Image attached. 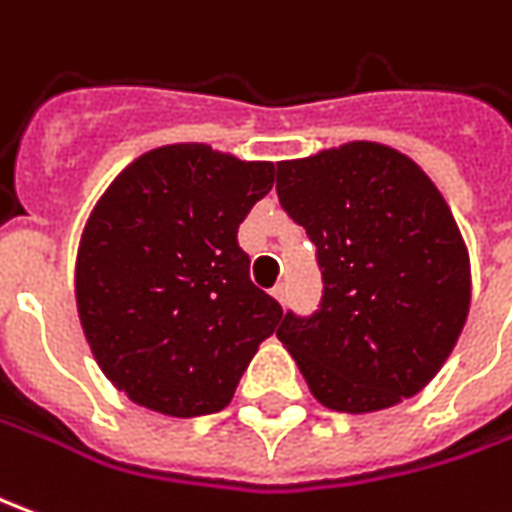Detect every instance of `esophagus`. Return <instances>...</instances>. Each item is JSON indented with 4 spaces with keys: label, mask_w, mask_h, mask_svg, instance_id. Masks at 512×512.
Masks as SVG:
<instances>
[{
    "label": "esophagus",
    "mask_w": 512,
    "mask_h": 512,
    "mask_svg": "<svg viewBox=\"0 0 512 512\" xmlns=\"http://www.w3.org/2000/svg\"><path fill=\"white\" fill-rule=\"evenodd\" d=\"M271 297L280 302V305H285V283L274 285V288H271Z\"/></svg>",
    "instance_id": "1"
}]
</instances>
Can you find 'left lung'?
<instances>
[{"label":"left lung","instance_id":"obj_1","mask_svg":"<svg viewBox=\"0 0 512 512\" xmlns=\"http://www.w3.org/2000/svg\"><path fill=\"white\" fill-rule=\"evenodd\" d=\"M277 196L325 280L322 308L277 328L311 395L347 415L417 395L471 308L468 246L437 184L398 148L353 139L277 162Z\"/></svg>","mask_w":512,"mask_h":512}]
</instances>
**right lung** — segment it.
Returning <instances> with one entry per match:
<instances>
[{
	"label": "right lung",
	"instance_id": "add662e5",
	"mask_svg": "<svg viewBox=\"0 0 512 512\" xmlns=\"http://www.w3.org/2000/svg\"><path fill=\"white\" fill-rule=\"evenodd\" d=\"M274 162L173 142L123 168L86 218L75 302L117 392L168 417L229 406L283 308L249 280L238 224Z\"/></svg>",
	"mask_w": 512,
	"mask_h": 512
}]
</instances>
